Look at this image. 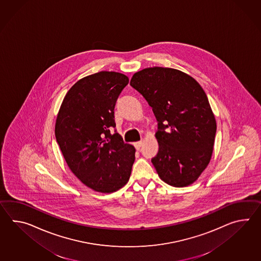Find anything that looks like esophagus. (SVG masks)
Returning a JSON list of instances; mask_svg holds the SVG:
<instances>
[{
	"label": "esophagus",
	"instance_id": "esophagus-1",
	"mask_svg": "<svg viewBox=\"0 0 261 261\" xmlns=\"http://www.w3.org/2000/svg\"><path fill=\"white\" fill-rule=\"evenodd\" d=\"M141 146H142V141H138V142H136V143H135V147H136V149H137L138 151L140 150Z\"/></svg>",
	"mask_w": 261,
	"mask_h": 261
}]
</instances>
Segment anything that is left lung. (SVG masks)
<instances>
[{
  "instance_id": "1",
  "label": "left lung",
  "mask_w": 261,
  "mask_h": 261,
  "mask_svg": "<svg viewBox=\"0 0 261 261\" xmlns=\"http://www.w3.org/2000/svg\"><path fill=\"white\" fill-rule=\"evenodd\" d=\"M130 85L158 122L159 150L151 158L158 176L174 187L190 186L207 168L215 144L216 122L204 90L180 70L158 66L135 73Z\"/></svg>"
}]
</instances>
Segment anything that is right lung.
Masks as SVG:
<instances>
[{
	"label": "right lung",
	"instance_id": "add662e5",
	"mask_svg": "<svg viewBox=\"0 0 261 261\" xmlns=\"http://www.w3.org/2000/svg\"><path fill=\"white\" fill-rule=\"evenodd\" d=\"M129 82L117 72L81 79L64 96L55 137L71 171L94 191L112 193L127 184L136 150L117 133L114 108Z\"/></svg>",
	"mask_w": 261,
	"mask_h": 261
}]
</instances>
